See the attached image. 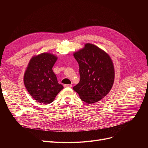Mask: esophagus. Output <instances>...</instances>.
I'll return each mask as SVG.
<instances>
[{"mask_svg":"<svg viewBox=\"0 0 148 148\" xmlns=\"http://www.w3.org/2000/svg\"><path fill=\"white\" fill-rule=\"evenodd\" d=\"M72 87V85L71 84H64V87L65 88H71Z\"/></svg>","mask_w":148,"mask_h":148,"instance_id":"1","label":"esophagus"}]
</instances>
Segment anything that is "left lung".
I'll use <instances>...</instances> for the list:
<instances>
[{"label":"left lung","instance_id":"8db88e82","mask_svg":"<svg viewBox=\"0 0 148 148\" xmlns=\"http://www.w3.org/2000/svg\"><path fill=\"white\" fill-rule=\"evenodd\" d=\"M73 56L79 67L80 81L73 87L81 99L88 103L97 102L111 91L115 70L108 53L97 46L87 43Z\"/></svg>","mask_w":148,"mask_h":148}]
</instances>
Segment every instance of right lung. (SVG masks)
<instances>
[{"label":"right lung","instance_id":"right-lung-1","mask_svg":"<svg viewBox=\"0 0 148 148\" xmlns=\"http://www.w3.org/2000/svg\"><path fill=\"white\" fill-rule=\"evenodd\" d=\"M58 57L49 53L33 56L24 74L25 86L32 97L43 104L51 103L64 87L57 81L53 67Z\"/></svg>","mask_w":148,"mask_h":148}]
</instances>
